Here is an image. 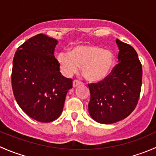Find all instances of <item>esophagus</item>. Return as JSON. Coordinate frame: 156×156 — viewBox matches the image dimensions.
Listing matches in <instances>:
<instances>
[{
	"instance_id": "1",
	"label": "esophagus",
	"mask_w": 156,
	"mask_h": 156,
	"mask_svg": "<svg viewBox=\"0 0 156 156\" xmlns=\"http://www.w3.org/2000/svg\"><path fill=\"white\" fill-rule=\"evenodd\" d=\"M83 83L81 82V81H78V80H75V81H73V87H78V85H80V84H82Z\"/></svg>"
}]
</instances>
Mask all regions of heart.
<instances>
[{
    "mask_svg": "<svg viewBox=\"0 0 156 156\" xmlns=\"http://www.w3.org/2000/svg\"><path fill=\"white\" fill-rule=\"evenodd\" d=\"M56 61L62 75L71 77L81 66V72L89 81L99 82L108 76L115 63L113 52L97 45L74 47L68 52L56 55Z\"/></svg>",
    "mask_w": 156,
    "mask_h": 156,
    "instance_id": "1",
    "label": "heart"
}]
</instances>
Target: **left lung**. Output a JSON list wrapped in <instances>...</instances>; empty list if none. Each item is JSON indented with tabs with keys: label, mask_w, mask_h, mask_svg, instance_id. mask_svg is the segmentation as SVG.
<instances>
[{
	"label": "left lung",
	"mask_w": 156,
	"mask_h": 156,
	"mask_svg": "<svg viewBox=\"0 0 156 156\" xmlns=\"http://www.w3.org/2000/svg\"><path fill=\"white\" fill-rule=\"evenodd\" d=\"M119 63L103 81L88 84L90 115L101 124H112L127 118L139 100L142 65L133 47L116 39Z\"/></svg>",
	"instance_id": "8db88e82"
}]
</instances>
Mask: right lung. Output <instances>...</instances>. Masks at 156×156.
Wrapping results in <instances>:
<instances>
[{"label": "right lung", "instance_id": "right-lung-1", "mask_svg": "<svg viewBox=\"0 0 156 156\" xmlns=\"http://www.w3.org/2000/svg\"><path fill=\"white\" fill-rule=\"evenodd\" d=\"M58 41L38 34L25 41L12 61V87L20 107L31 119L51 122L59 117L72 80L61 75L54 56Z\"/></svg>", "mask_w": 156, "mask_h": 156}]
</instances>
